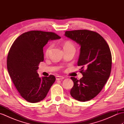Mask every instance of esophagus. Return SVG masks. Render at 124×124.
Listing matches in <instances>:
<instances>
[{
  "mask_svg": "<svg viewBox=\"0 0 124 124\" xmlns=\"http://www.w3.org/2000/svg\"><path fill=\"white\" fill-rule=\"evenodd\" d=\"M64 79V77L63 76H57L56 77V80H62Z\"/></svg>",
  "mask_w": 124,
  "mask_h": 124,
  "instance_id": "34e87169",
  "label": "esophagus"
}]
</instances>
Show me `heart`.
Instances as JSON below:
<instances>
[{
    "label": "heart",
    "instance_id": "obj_1",
    "mask_svg": "<svg viewBox=\"0 0 124 124\" xmlns=\"http://www.w3.org/2000/svg\"><path fill=\"white\" fill-rule=\"evenodd\" d=\"M51 47H52V46H50L48 47L47 48L46 51H45V54L46 55H48L50 50H51ZM70 48H74V46H73V44L70 41L65 42V43L63 44V48H64V49Z\"/></svg>",
    "mask_w": 124,
    "mask_h": 124
}]
</instances>
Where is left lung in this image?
Here are the masks:
<instances>
[{
  "label": "left lung",
  "instance_id": "left-lung-1",
  "mask_svg": "<svg viewBox=\"0 0 124 124\" xmlns=\"http://www.w3.org/2000/svg\"><path fill=\"white\" fill-rule=\"evenodd\" d=\"M64 36L80 46L77 64L81 67L80 72L83 77L79 80L71 77L74 85L70 94L79 101H89L101 91L109 78L112 65L111 51L104 39L94 31H68Z\"/></svg>",
  "mask_w": 124,
  "mask_h": 124
}]
</instances>
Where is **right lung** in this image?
<instances>
[{
  "instance_id": "right-lung-1",
  "label": "right lung",
  "mask_w": 124,
  "mask_h": 124,
  "mask_svg": "<svg viewBox=\"0 0 124 124\" xmlns=\"http://www.w3.org/2000/svg\"><path fill=\"white\" fill-rule=\"evenodd\" d=\"M61 37L53 32L30 31L20 35L10 47L7 56L8 72L21 96L30 103L45 98L55 81L53 75L40 77L39 63L44 61L43 47L49 41Z\"/></svg>"
}]
</instances>
